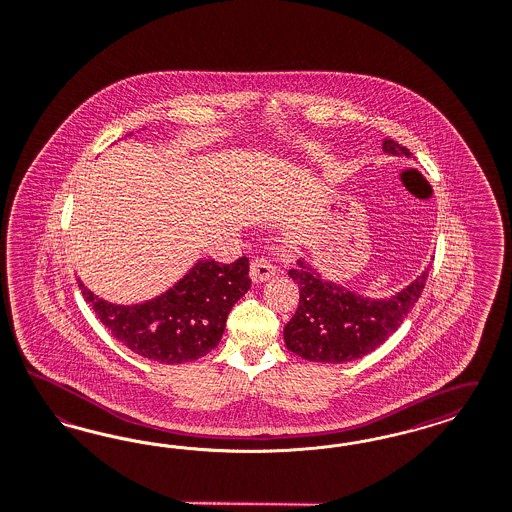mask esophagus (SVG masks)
Listing matches in <instances>:
<instances>
[{"label":"esophagus","instance_id":"obj_1","mask_svg":"<svg viewBox=\"0 0 512 512\" xmlns=\"http://www.w3.org/2000/svg\"><path fill=\"white\" fill-rule=\"evenodd\" d=\"M276 274V268L272 266L270 261L266 259H253L251 261V268H249V276L253 283H265Z\"/></svg>","mask_w":512,"mask_h":512}]
</instances>
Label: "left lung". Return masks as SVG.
Instances as JSON below:
<instances>
[{"instance_id":"obj_1","label":"left lung","mask_w":512,"mask_h":512,"mask_svg":"<svg viewBox=\"0 0 512 512\" xmlns=\"http://www.w3.org/2000/svg\"><path fill=\"white\" fill-rule=\"evenodd\" d=\"M384 153L410 157L412 153L397 141H384ZM429 268L386 299L365 297L340 283L321 278L308 261L289 270L299 285V308L283 329L289 352L316 363H348L374 352L393 335L420 299Z\"/></svg>"}]
</instances>
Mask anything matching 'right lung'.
Instances as JSON below:
<instances>
[{
	"label": "right lung",
	"instance_id": "add662e5",
	"mask_svg": "<svg viewBox=\"0 0 512 512\" xmlns=\"http://www.w3.org/2000/svg\"><path fill=\"white\" fill-rule=\"evenodd\" d=\"M77 282L111 335L128 350L164 365L189 363L212 352L232 306L251 287L247 257L232 265L198 259L159 297L138 304H113Z\"/></svg>",
	"mask_w": 512,
	"mask_h": 512
}]
</instances>
